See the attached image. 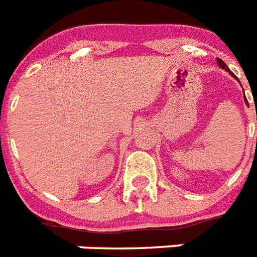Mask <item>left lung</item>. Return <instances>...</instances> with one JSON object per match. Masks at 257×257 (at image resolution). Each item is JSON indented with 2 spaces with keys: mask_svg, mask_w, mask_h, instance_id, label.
<instances>
[{
  "mask_svg": "<svg viewBox=\"0 0 257 257\" xmlns=\"http://www.w3.org/2000/svg\"><path fill=\"white\" fill-rule=\"evenodd\" d=\"M217 64L219 65V68H222V69H224V71H226V72H228V73H230V75L232 76V77H235V75H234V73H232V72H231L230 69H228V67H227V65L224 64L223 61L220 60V59H217ZM235 78H236V77H235ZM245 101H247V98H245Z\"/></svg>",
  "mask_w": 257,
  "mask_h": 257,
  "instance_id": "left-lung-1",
  "label": "left lung"
}]
</instances>
